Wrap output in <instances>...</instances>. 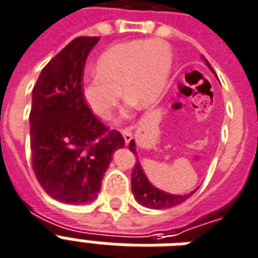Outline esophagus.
<instances>
[{"mask_svg": "<svg viewBox=\"0 0 258 258\" xmlns=\"http://www.w3.org/2000/svg\"><path fill=\"white\" fill-rule=\"evenodd\" d=\"M121 135H123V138H124L125 145H128V143L131 142V139H133V134H131V131L127 128L121 130Z\"/></svg>", "mask_w": 258, "mask_h": 258, "instance_id": "1", "label": "esophagus"}]
</instances>
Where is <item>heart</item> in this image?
Here are the masks:
<instances>
[{
  "label": "heart",
  "instance_id": "heart-1",
  "mask_svg": "<svg viewBox=\"0 0 258 258\" xmlns=\"http://www.w3.org/2000/svg\"><path fill=\"white\" fill-rule=\"evenodd\" d=\"M170 69L172 50L164 40H131L116 44L98 56L96 73L82 80V98L101 119L111 116L121 93L127 97L128 107L146 108L164 92Z\"/></svg>",
  "mask_w": 258,
  "mask_h": 258
}]
</instances>
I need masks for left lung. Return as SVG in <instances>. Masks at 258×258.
<instances>
[{
	"label": "left lung",
	"mask_w": 258,
	"mask_h": 258,
	"mask_svg": "<svg viewBox=\"0 0 258 258\" xmlns=\"http://www.w3.org/2000/svg\"><path fill=\"white\" fill-rule=\"evenodd\" d=\"M203 60L206 62L208 69L215 74L214 69L211 68V64L208 63V60L204 56ZM128 149L137 155V146H135V141L134 139L130 142ZM131 186H133L134 198H135L138 203L142 204L143 207L154 208V210H164V208L178 206V204L184 203L186 199H189L190 196L196 192V189H195L186 195H173L155 188L149 181V178L146 177V173L143 172L142 165H141L139 160L137 161V164H135L133 169V173H131Z\"/></svg>",
	"instance_id": "8db88e82"
}]
</instances>
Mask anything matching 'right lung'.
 <instances>
[{
  "mask_svg": "<svg viewBox=\"0 0 258 258\" xmlns=\"http://www.w3.org/2000/svg\"><path fill=\"white\" fill-rule=\"evenodd\" d=\"M97 36L69 43L43 69L32 90L29 113L32 168L47 195L69 204L97 198L117 149L119 131H108L81 94L84 68Z\"/></svg>",
  "mask_w": 258,
  "mask_h": 258,
  "instance_id": "right-lung-1",
  "label": "right lung"
}]
</instances>
